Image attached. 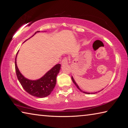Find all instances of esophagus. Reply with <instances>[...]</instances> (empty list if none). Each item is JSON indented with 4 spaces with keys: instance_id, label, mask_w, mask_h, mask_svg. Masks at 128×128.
<instances>
[{
    "instance_id": "34e87169",
    "label": "esophagus",
    "mask_w": 128,
    "mask_h": 128,
    "mask_svg": "<svg viewBox=\"0 0 128 128\" xmlns=\"http://www.w3.org/2000/svg\"><path fill=\"white\" fill-rule=\"evenodd\" d=\"M68 64V58H64L62 60V64Z\"/></svg>"
}]
</instances>
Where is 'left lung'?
<instances>
[{
    "label": "left lung",
    "mask_w": 128,
    "mask_h": 128,
    "mask_svg": "<svg viewBox=\"0 0 128 128\" xmlns=\"http://www.w3.org/2000/svg\"><path fill=\"white\" fill-rule=\"evenodd\" d=\"M72 81L73 82V83H74V85H76V86H77V88H78V89L80 90V91H81V92H84V93H85V94H90V92H83V91H82L81 89V88H79V86H78L77 85V84H76V82H75V81H74V78H73V77H72ZM92 93L93 92H92ZM95 93H96V92H95ZM94 94H95V92L94 93Z\"/></svg>",
    "instance_id": "left-lung-1"
}]
</instances>
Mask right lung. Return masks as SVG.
<instances>
[{
    "instance_id": "right-lung-1",
    "label": "right lung",
    "mask_w": 128,
    "mask_h": 128,
    "mask_svg": "<svg viewBox=\"0 0 128 128\" xmlns=\"http://www.w3.org/2000/svg\"><path fill=\"white\" fill-rule=\"evenodd\" d=\"M17 55L15 59V69L17 78L24 89L29 94L38 98H44L50 94L56 85V77L59 73L61 65L60 64L55 65L40 79L30 80L24 77L17 68Z\"/></svg>"
}]
</instances>
